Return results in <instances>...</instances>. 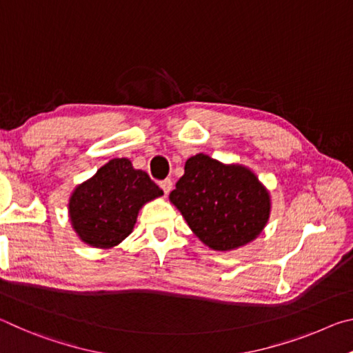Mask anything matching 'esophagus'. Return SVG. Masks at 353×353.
Masks as SVG:
<instances>
[{
  "label": "esophagus",
  "instance_id": "34e87169",
  "mask_svg": "<svg viewBox=\"0 0 353 353\" xmlns=\"http://www.w3.org/2000/svg\"><path fill=\"white\" fill-rule=\"evenodd\" d=\"M160 188L163 190L165 194H168L170 191L172 190V181H171V179H165V181L160 182Z\"/></svg>",
  "mask_w": 353,
  "mask_h": 353
}]
</instances>
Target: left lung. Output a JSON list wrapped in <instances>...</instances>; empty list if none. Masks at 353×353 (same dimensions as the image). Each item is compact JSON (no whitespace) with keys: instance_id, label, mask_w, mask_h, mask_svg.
Wrapping results in <instances>:
<instances>
[{"instance_id":"obj_1","label":"left lung","mask_w":353,"mask_h":353,"mask_svg":"<svg viewBox=\"0 0 353 353\" xmlns=\"http://www.w3.org/2000/svg\"><path fill=\"white\" fill-rule=\"evenodd\" d=\"M170 201L199 240L213 250H234L254 241L270 219L271 196L254 171L225 165L207 154L185 162Z\"/></svg>"}]
</instances>
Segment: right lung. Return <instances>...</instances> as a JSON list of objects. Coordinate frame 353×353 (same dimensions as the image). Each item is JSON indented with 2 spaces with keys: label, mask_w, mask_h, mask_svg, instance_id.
Wrapping results in <instances>:
<instances>
[{
  "label": "right lung",
  "mask_w": 353,
  "mask_h": 353,
  "mask_svg": "<svg viewBox=\"0 0 353 353\" xmlns=\"http://www.w3.org/2000/svg\"><path fill=\"white\" fill-rule=\"evenodd\" d=\"M162 194L129 159H112L73 190L68 202L71 225L88 246L112 249L134 230L140 208Z\"/></svg>",
  "instance_id": "right-lung-1"
}]
</instances>
